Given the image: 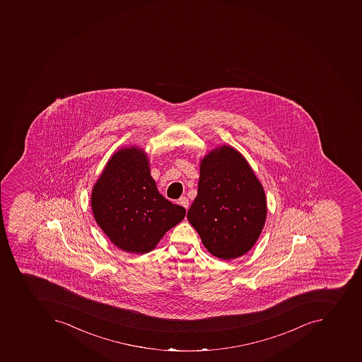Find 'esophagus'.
<instances>
[{
	"instance_id": "1",
	"label": "esophagus",
	"mask_w": 362,
	"mask_h": 362,
	"mask_svg": "<svg viewBox=\"0 0 362 362\" xmlns=\"http://www.w3.org/2000/svg\"><path fill=\"white\" fill-rule=\"evenodd\" d=\"M179 205H181L182 206V207H185V209H188V207H189V200H188V198H187V197H185V196H182L181 197V198H180L179 199Z\"/></svg>"
}]
</instances>
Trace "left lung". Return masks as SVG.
Returning <instances> with one entry per match:
<instances>
[{"label":"left lung","instance_id":"8db88e82","mask_svg":"<svg viewBox=\"0 0 362 362\" xmlns=\"http://www.w3.org/2000/svg\"><path fill=\"white\" fill-rule=\"evenodd\" d=\"M266 213L264 189L239 151L223 146L202 160L198 194L187 217L213 256L228 260L248 252Z\"/></svg>","mask_w":362,"mask_h":362}]
</instances>
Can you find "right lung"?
Wrapping results in <instances>:
<instances>
[{
	"label": "right lung",
	"instance_id": "add662e5",
	"mask_svg": "<svg viewBox=\"0 0 362 362\" xmlns=\"http://www.w3.org/2000/svg\"><path fill=\"white\" fill-rule=\"evenodd\" d=\"M141 149L124 148L108 160L91 194L95 219L117 248L146 254L185 216L157 190Z\"/></svg>",
	"mask_w": 362,
	"mask_h": 362
}]
</instances>
